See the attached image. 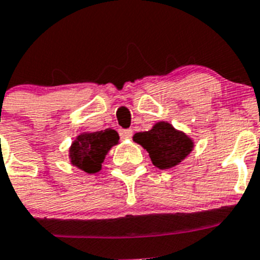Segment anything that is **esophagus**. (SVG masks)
Wrapping results in <instances>:
<instances>
[{
  "mask_svg": "<svg viewBox=\"0 0 260 260\" xmlns=\"http://www.w3.org/2000/svg\"><path fill=\"white\" fill-rule=\"evenodd\" d=\"M121 135V139H130L133 137V130L132 128H125V130H121L119 132Z\"/></svg>",
  "mask_w": 260,
  "mask_h": 260,
  "instance_id": "esophagus-1",
  "label": "esophagus"
}]
</instances>
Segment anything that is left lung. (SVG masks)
I'll use <instances>...</instances> for the list:
<instances>
[{
	"mask_svg": "<svg viewBox=\"0 0 260 260\" xmlns=\"http://www.w3.org/2000/svg\"><path fill=\"white\" fill-rule=\"evenodd\" d=\"M133 141L141 144L158 169L174 168L194 150V141L167 121H158L148 132L134 134Z\"/></svg>",
	"mask_w": 260,
	"mask_h": 260,
	"instance_id": "obj_1",
	"label": "left lung"
}]
</instances>
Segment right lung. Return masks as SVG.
<instances>
[{
  "instance_id": "obj_1",
  "label": "right lung",
  "mask_w": 260,
  "mask_h": 260,
  "mask_svg": "<svg viewBox=\"0 0 260 260\" xmlns=\"http://www.w3.org/2000/svg\"><path fill=\"white\" fill-rule=\"evenodd\" d=\"M118 133L112 128L84 132L75 138L69 148V158L74 167L88 174L102 171V164L110 148L118 144Z\"/></svg>"
}]
</instances>
